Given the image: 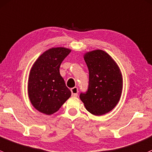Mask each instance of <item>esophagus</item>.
Masks as SVG:
<instances>
[{"label": "esophagus", "mask_w": 152, "mask_h": 152, "mask_svg": "<svg viewBox=\"0 0 152 152\" xmlns=\"http://www.w3.org/2000/svg\"><path fill=\"white\" fill-rule=\"evenodd\" d=\"M72 91V95L73 96H77L78 94V88L77 87H74L71 89Z\"/></svg>", "instance_id": "obj_1"}]
</instances>
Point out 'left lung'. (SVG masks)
<instances>
[{"label": "left lung", "mask_w": 152, "mask_h": 152, "mask_svg": "<svg viewBox=\"0 0 152 152\" xmlns=\"http://www.w3.org/2000/svg\"><path fill=\"white\" fill-rule=\"evenodd\" d=\"M89 72V85L80 98L86 110L94 115L111 111L121 99L123 77L114 59L105 51L94 50L83 55Z\"/></svg>", "instance_id": "8db88e82"}]
</instances>
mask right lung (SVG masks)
Masks as SVG:
<instances>
[{
	"label": "right lung",
	"mask_w": 152,
	"mask_h": 152,
	"mask_svg": "<svg viewBox=\"0 0 152 152\" xmlns=\"http://www.w3.org/2000/svg\"><path fill=\"white\" fill-rule=\"evenodd\" d=\"M71 49L58 47L47 50L31 66L28 80V95L31 104L42 113L52 115L71 96L60 74V66Z\"/></svg>",
	"instance_id": "obj_1"
}]
</instances>
